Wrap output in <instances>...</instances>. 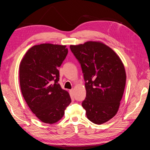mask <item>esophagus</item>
Returning <instances> with one entry per match:
<instances>
[{
	"label": "esophagus",
	"instance_id": "obj_1",
	"mask_svg": "<svg viewBox=\"0 0 150 150\" xmlns=\"http://www.w3.org/2000/svg\"><path fill=\"white\" fill-rule=\"evenodd\" d=\"M69 91H70V94H71V95H72V96H73V95H74V89H71V90Z\"/></svg>",
	"mask_w": 150,
	"mask_h": 150
}]
</instances>
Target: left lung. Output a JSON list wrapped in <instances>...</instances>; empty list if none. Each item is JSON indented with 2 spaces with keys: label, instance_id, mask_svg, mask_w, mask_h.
<instances>
[{
  "label": "left lung",
  "instance_id": "1",
  "mask_svg": "<svg viewBox=\"0 0 150 150\" xmlns=\"http://www.w3.org/2000/svg\"><path fill=\"white\" fill-rule=\"evenodd\" d=\"M81 64L86 97L82 106L86 116L101 125L114 117L118 110L126 84V72L120 58L106 45L89 41L70 46Z\"/></svg>",
  "mask_w": 150,
  "mask_h": 150
}]
</instances>
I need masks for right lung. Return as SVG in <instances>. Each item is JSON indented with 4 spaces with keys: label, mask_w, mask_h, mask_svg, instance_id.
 <instances>
[{
    "label": "right lung",
    "mask_w": 150,
    "mask_h": 150,
    "mask_svg": "<svg viewBox=\"0 0 150 150\" xmlns=\"http://www.w3.org/2000/svg\"><path fill=\"white\" fill-rule=\"evenodd\" d=\"M67 53L66 46L42 44L29 49L21 62L22 96L32 112L45 123L61 120L71 102L69 93L59 84L58 69Z\"/></svg>",
    "instance_id": "right-lung-1"
}]
</instances>
